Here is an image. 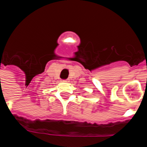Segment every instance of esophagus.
I'll list each match as a JSON object with an SVG mask.
<instances>
[{
  "instance_id": "1",
  "label": "esophagus",
  "mask_w": 147,
  "mask_h": 147,
  "mask_svg": "<svg viewBox=\"0 0 147 147\" xmlns=\"http://www.w3.org/2000/svg\"><path fill=\"white\" fill-rule=\"evenodd\" d=\"M63 82H64V83H67V82H68V80H63Z\"/></svg>"
}]
</instances>
